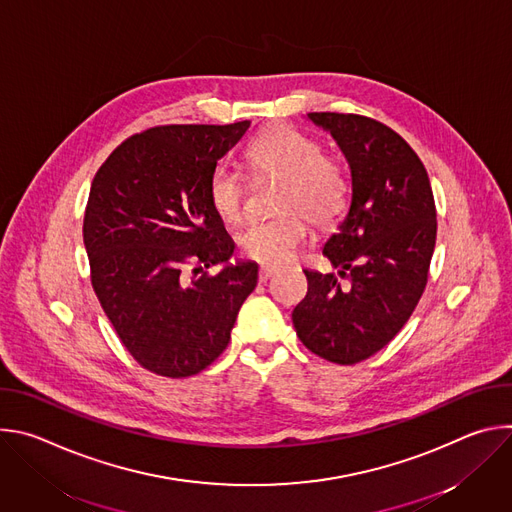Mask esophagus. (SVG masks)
Here are the masks:
<instances>
[{"instance_id":"esophagus-1","label":"esophagus","mask_w":512,"mask_h":512,"mask_svg":"<svg viewBox=\"0 0 512 512\" xmlns=\"http://www.w3.org/2000/svg\"><path fill=\"white\" fill-rule=\"evenodd\" d=\"M273 275H275V269H271V267H261V269H259V283H267Z\"/></svg>"}]
</instances>
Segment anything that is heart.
<instances>
[{
    "label": "heart",
    "instance_id": "obj_1",
    "mask_svg": "<svg viewBox=\"0 0 512 512\" xmlns=\"http://www.w3.org/2000/svg\"><path fill=\"white\" fill-rule=\"evenodd\" d=\"M247 162L259 176L279 178L275 208L279 216L249 223L237 235L243 257L261 265H281L308 237V223L334 227L348 206L350 182L322 145L291 127H275L257 137L247 150ZM210 208L225 223H237L245 206V184L229 164H216L206 186Z\"/></svg>",
    "mask_w": 512,
    "mask_h": 512
}]
</instances>
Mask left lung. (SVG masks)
Here are the masks:
<instances>
[{
    "label": "left lung",
    "mask_w": 512,
    "mask_h": 512,
    "mask_svg": "<svg viewBox=\"0 0 512 512\" xmlns=\"http://www.w3.org/2000/svg\"><path fill=\"white\" fill-rule=\"evenodd\" d=\"M342 150L352 200L322 253L348 277L304 271L308 294L291 320L304 346L356 364L387 346L413 314L435 247V202L427 172L391 127L352 113H308Z\"/></svg>",
    "instance_id": "left-lung-1"
}]
</instances>
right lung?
<instances>
[{"instance_id": "1", "label": "right lung", "mask_w": 512, "mask_h": 512, "mask_svg": "<svg viewBox=\"0 0 512 512\" xmlns=\"http://www.w3.org/2000/svg\"><path fill=\"white\" fill-rule=\"evenodd\" d=\"M249 125L145 129L93 178L83 223L93 289L129 354L160 377L198 375L221 356L257 285V263H229L235 243L206 194ZM186 262L199 265L192 278ZM212 264L224 267L197 275Z\"/></svg>"}]
</instances>
